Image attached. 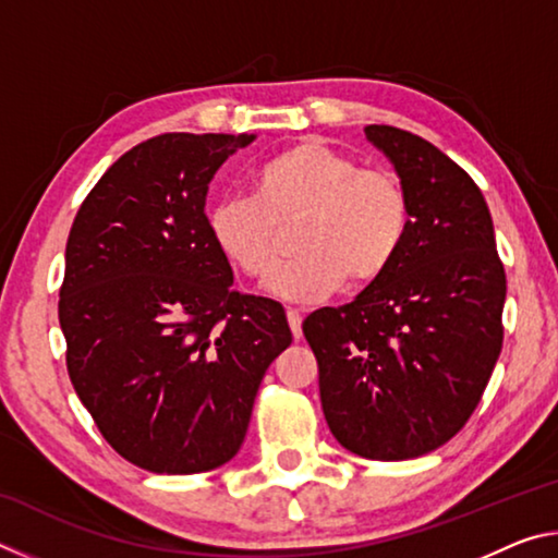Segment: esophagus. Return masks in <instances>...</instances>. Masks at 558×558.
<instances>
[{
	"mask_svg": "<svg viewBox=\"0 0 558 558\" xmlns=\"http://www.w3.org/2000/svg\"><path fill=\"white\" fill-rule=\"evenodd\" d=\"M288 325H290V332L295 339L302 337V313L300 310H288Z\"/></svg>",
	"mask_w": 558,
	"mask_h": 558,
	"instance_id": "obj_1",
	"label": "esophagus"
}]
</instances>
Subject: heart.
Wrapping results in <instances>:
<instances>
[{
    "mask_svg": "<svg viewBox=\"0 0 558 558\" xmlns=\"http://www.w3.org/2000/svg\"><path fill=\"white\" fill-rule=\"evenodd\" d=\"M253 199L229 196L206 214L221 256L251 280H268L282 260V235L298 226V260L270 290L292 302H319L349 280L366 288L401 256L411 231V196L393 169L305 137L268 157L251 177Z\"/></svg>",
    "mask_w": 558,
    "mask_h": 558,
    "instance_id": "obj_1",
    "label": "heart"
}]
</instances>
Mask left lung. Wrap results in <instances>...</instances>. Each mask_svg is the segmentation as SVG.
<instances>
[{"label":"left lung","mask_w":558,"mask_h":558,"mask_svg":"<svg viewBox=\"0 0 558 558\" xmlns=\"http://www.w3.org/2000/svg\"><path fill=\"white\" fill-rule=\"evenodd\" d=\"M411 196L401 256L354 302L305 323L327 426L369 460H409L465 426L502 352L505 266L480 186L436 145L366 125Z\"/></svg>","instance_id":"8db88e82"}]
</instances>
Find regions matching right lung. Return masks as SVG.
Segmentation results:
<instances>
[{
    "label": "right lung",
    "instance_id": "obj_1",
    "mask_svg": "<svg viewBox=\"0 0 558 558\" xmlns=\"http://www.w3.org/2000/svg\"><path fill=\"white\" fill-rule=\"evenodd\" d=\"M256 135L167 132L122 155L75 214L59 323L75 393L112 450L159 475L229 462L292 332L280 302L233 290L206 192Z\"/></svg>",
    "mask_w": 558,
    "mask_h": 558
}]
</instances>
